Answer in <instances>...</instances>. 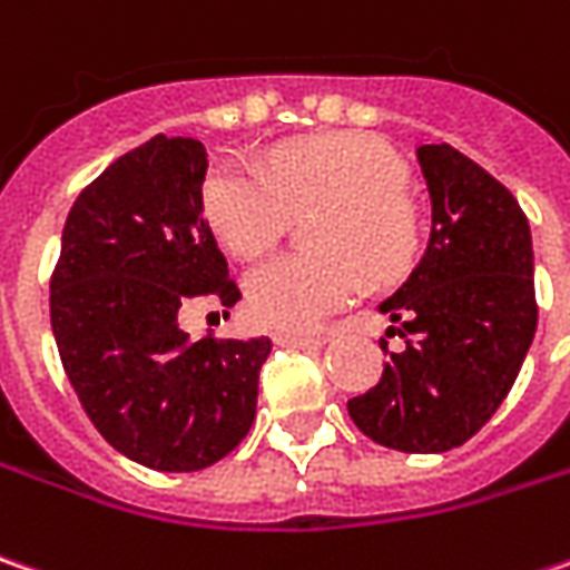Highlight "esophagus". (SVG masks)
<instances>
[{
	"label": "esophagus",
	"instance_id": "1",
	"mask_svg": "<svg viewBox=\"0 0 570 570\" xmlns=\"http://www.w3.org/2000/svg\"><path fill=\"white\" fill-rule=\"evenodd\" d=\"M274 344L293 346V350H308V346L327 344V337L324 334H289V331H277L274 334Z\"/></svg>",
	"mask_w": 570,
	"mask_h": 570
}]
</instances>
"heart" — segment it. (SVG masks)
Returning a JSON list of instances; mask_svg holds the SVG:
<instances>
[{
  "label": "heart",
  "mask_w": 570,
  "mask_h": 570,
  "mask_svg": "<svg viewBox=\"0 0 570 570\" xmlns=\"http://www.w3.org/2000/svg\"><path fill=\"white\" fill-rule=\"evenodd\" d=\"M403 186V164L382 138L334 131L277 148L265 167L217 160L202 179V214L236 258H255L277 246L293 214L324 205L312 224L322 252L277 255L246 274L255 322L312 331L353 303L368 274L384 281L410 265L416 220Z\"/></svg>",
  "instance_id": "b5f03b06"
}]
</instances>
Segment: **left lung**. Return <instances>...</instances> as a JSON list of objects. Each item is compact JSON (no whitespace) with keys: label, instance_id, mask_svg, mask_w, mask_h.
<instances>
[{"label":"left lung","instance_id":"1","mask_svg":"<svg viewBox=\"0 0 570 570\" xmlns=\"http://www.w3.org/2000/svg\"><path fill=\"white\" fill-rule=\"evenodd\" d=\"M416 157L432 233L406 284L382 303L406 346L346 410L372 442L442 454L492 420L533 344V243L518 198L480 164L451 145H420Z\"/></svg>","mask_w":570,"mask_h":570}]
</instances>
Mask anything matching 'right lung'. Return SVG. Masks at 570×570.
<instances>
[{
    "mask_svg": "<svg viewBox=\"0 0 570 570\" xmlns=\"http://www.w3.org/2000/svg\"><path fill=\"white\" fill-rule=\"evenodd\" d=\"M207 150L154 135L112 160L69 210L50 281L59 360L97 432L128 461L191 473L255 422L267 337L191 341L188 305L239 303L202 214Z\"/></svg>",
    "mask_w": 570,
    "mask_h": 570,
    "instance_id": "1",
    "label": "right lung"
}]
</instances>
